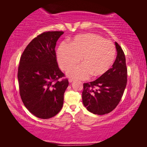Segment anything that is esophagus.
I'll return each instance as SVG.
<instances>
[{"label":"esophagus","instance_id":"esophagus-1","mask_svg":"<svg viewBox=\"0 0 147 147\" xmlns=\"http://www.w3.org/2000/svg\"><path fill=\"white\" fill-rule=\"evenodd\" d=\"M74 81V79L73 78H69V82L70 83H71V82H73Z\"/></svg>","mask_w":147,"mask_h":147}]
</instances>
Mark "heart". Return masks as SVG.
Segmentation results:
<instances>
[{"label": "heart", "mask_w": 147, "mask_h": 147, "mask_svg": "<svg viewBox=\"0 0 147 147\" xmlns=\"http://www.w3.org/2000/svg\"><path fill=\"white\" fill-rule=\"evenodd\" d=\"M115 55L112 42L94 34L78 35L70 45L62 43L57 52L59 65L65 71L78 64L82 58L83 65L67 71L69 76L77 79L103 75L112 65Z\"/></svg>", "instance_id": "obj_1"}]
</instances>
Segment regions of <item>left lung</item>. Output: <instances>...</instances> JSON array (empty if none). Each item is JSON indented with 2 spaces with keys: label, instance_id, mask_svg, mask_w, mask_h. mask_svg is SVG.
<instances>
[{
  "label": "left lung",
  "instance_id": "8db88e82",
  "mask_svg": "<svg viewBox=\"0 0 147 147\" xmlns=\"http://www.w3.org/2000/svg\"><path fill=\"white\" fill-rule=\"evenodd\" d=\"M117 54L112 67L96 80L84 84L82 101L90 112L104 115L118 105L127 84V68L123 49L115 42Z\"/></svg>",
  "mask_w": 147,
  "mask_h": 147
}]
</instances>
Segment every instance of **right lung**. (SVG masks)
I'll return each instance as SVG.
<instances>
[{
	"label": "right lung",
	"instance_id": "obj_1",
	"mask_svg": "<svg viewBox=\"0 0 147 147\" xmlns=\"http://www.w3.org/2000/svg\"><path fill=\"white\" fill-rule=\"evenodd\" d=\"M63 31L45 32L32 39L20 58L19 93L24 105L41 119H50L61 110L69 86L57 62L55 47Z\"/></svg>",
	"mask_w": 147,
	"mask_h": 147
}]
</instances>
